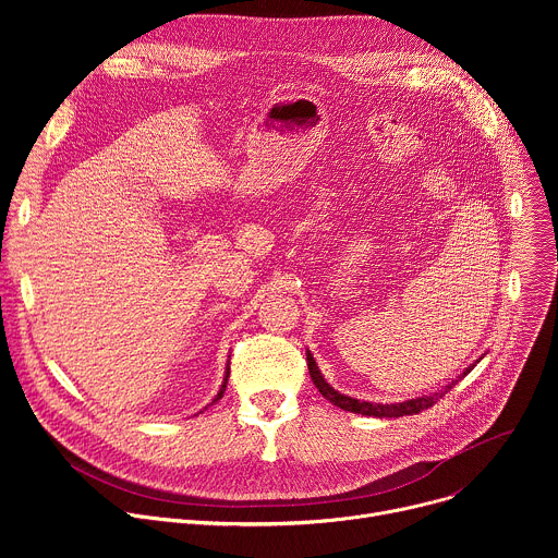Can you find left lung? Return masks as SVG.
<instances>
[{
    "mask_svg": "<svg viewBox=\"0 0 558 558\" xmlns=\"http://www.w3.org/2000/svg\"><path fill=\"white\" fill-rule=\"evenodd\" d=\"M306 364H308V373H311V379H313V384H315V388L320 390L327 400L331 402V404H336L338 409H342V411H349V413H360V415H368V417H404V415H417V413H422V411H426V409H430V407H435L441 397L461 379V377H465L472 368H474V364L472 366H468L465 371H463V375L457 379V381H452V384H448V386H444L441 390H437V392H430V395H424V397H417V400H409V402H400V404H371V402H360V400H353V397H349V395H342V392H338L336 388H331L327 381H325V377H323V373L317 371V364H315V360H313V355L306 351Z\"/></svg>",
    "mask_w": 558,
    "mask_h": 558,
    "instance_id": "1",
    "label": "left lung"
}]
</instances>
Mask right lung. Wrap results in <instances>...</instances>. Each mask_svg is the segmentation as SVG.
<instances>
[{
    "instance_id": "1",
    "label": "right lung",
    "mask_w": 558,
    "mask_h": 558,
    "mask_svg": "<svg viewBox=\"0 0 558 558\" xmlns=\"http://www.w3.org/2000/svg\"><path fill=\"white\" fill-rule=\"evenodd\" d=\"M227 377H229V366H227V373H225V381H222V388H220V392L216 395V400H214V402H218L220 397H222V392H225V388H227Z\"/></svg>"
}]
</instances>
